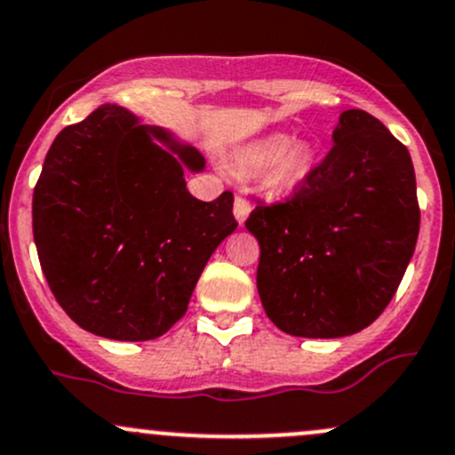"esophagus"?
Returning <instances> with one entry per match:
<instances>
[{
  "label": "esophagus",
  "mask_w": 455,
  "mask_h": 455,
  "mask_svg": "<svg viewBox=\"0 0 455 455\" xmlns=\"http://www.w3.org/2000/svg\"><path fill=\"white\" fill-rule=\"evenodd\" d=\"M233 213L240 224L246 222L248 213H251V200L243 198V196H235V203H233Z\"/></svg>",
  "instance_id": "34e87169"
}]
</instances>
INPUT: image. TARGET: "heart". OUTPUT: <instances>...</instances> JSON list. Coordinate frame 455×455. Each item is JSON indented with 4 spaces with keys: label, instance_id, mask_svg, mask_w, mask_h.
<instances>
[{
    "label": "heart",
    "instance_id": "heart-1",
    "mask_svg": "<svg viewBox=\"0 0 455 455\" xmlns=\"http://www.w3.org/2000/svg\"><path fill=\"white\" fill-rule=\"evenodd\" d=\"M314 161V148L305 141H291L288 135L264 137L237 155V165L246 174H259L261 185L275 194L300 188L312 174Z\"/></svg>",
    "mask_w": 455,
    "mask_h": 455
}]
</instances>
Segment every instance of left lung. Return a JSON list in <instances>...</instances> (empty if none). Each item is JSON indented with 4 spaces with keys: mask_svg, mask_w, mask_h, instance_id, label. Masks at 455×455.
Masks as SVG:
<instances>
[{
    "mask_svg": "<svg viewBox=\"0 0 455 455\" xmlns=\"http://www.w3.org/2000/svg\"><path fill=\"white\" fill-rule=\"evenodd\" d=\"M420 209L408 148L371 113L340 115L333 146L281 203H259L257 290L290 336L342 338L388 307L417 246Z\"/></svg>",
    "mask_w": 455,
    "mask_h": 455,
    "instance_id": "obj_1",
    "label": "left lung"
}]
</instances>
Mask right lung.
Masks as SVG:
<instances>
[{
	"instance_id": "right-lung-1",
	"label": "right lung",
	"mask_w": 455,
	"mask_h": 455,
	"mask_svg": "<svg viewBox=\"0 0 455 455\" xmlns=\"http://www.w3.org/2000/svg\"><path fill=\"white\" fill-rule=\"evenodd\" d=\"M185 167L203 170L204 156L115 104L59 132L32 196V233L52 294L76 324L141 342L188 312L237 222L231 191L194 198Z\"/></svg>"
}]
</instances>
